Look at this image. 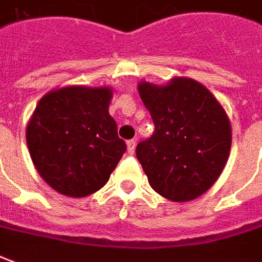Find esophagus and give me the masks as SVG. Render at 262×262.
<instances>
[{
    "instance_id": "obj_1",
    "label": "esophagus",
    "mask_w": 262,
    "mask_h": 262,
    "mask_svg": "<svg viewBox=\"0 0 262 262\" xmlns=\"http://www.w3.org/2000/svg\"><path fill=\"white\" fill-rule=\"evenodd\" d=\"M135 147H136V140H129V142H127V154H135Z\"/></svg>"
}]
</instances>
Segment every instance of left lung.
Wrapping results in <instances>:
<instances>
[{
	"label": "left lung",
	"mask_w": 262,
	"mask_h": 262,
	"mask_svg": "<svg viewBox=\"0 0 262 262\" xmlns=\"http://www.w3.org/2000/svg\"><path fill=\"white\" fill-rule=\"evenodd\" d=\"M138 92L155 123L154 135L136 147L152 189L172 202L196 199L228 161L232 130L225 108L188 77L162 86L140 81Z\"/></svg>",
	"instance_id": "8db88e82"
}]
</instances>
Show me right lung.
Instances as JSON below:
<instances>
[{
	"label": "right lung",
	"mask_w": 262,
	"mask_h": 262,
	"mask_svg": "<svg viewBox=\"0 0 262 262\" xmlns=\"http://www.w3.org/2000/svg\"><path fill=\"white\" fill-rule=\"evenodd\" d=\"M113 89L71 84L50 90L27 124L38 175L61 195L83 198L107 183L126 152L108 113Z\"/></svg>",
	"instance_id": "add662e5"
}]
</instances>
